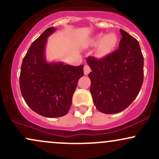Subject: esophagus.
I'll list each match as a JSON object with an SVG mask.
<instances>
[{"mask_svg": "<svg viewBox=\"0 0 159 159\" xmlns=\"http://www.w3.org/2000/svg\"><path fill=\"white\" fill-rule=\"evenodd\" d=\"M90 71H91V69L90 68V66H89L87 64L84 65V75H87L90 73Z\"/></svg>", "mask_w": 159, "mask_h": 159, "instance_id": "1", "label": "esophagus"}]
</instances>
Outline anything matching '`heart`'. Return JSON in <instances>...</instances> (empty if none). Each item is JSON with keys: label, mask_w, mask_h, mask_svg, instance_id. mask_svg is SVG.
Returning a JSON list of instances; mask_svg holds the SVG:
<instances>
[{"label": "heart", "mask_w": 159, "mask_h": 159, "mask_svg": "<svg viewBox=\"0 0 159 159\" xmlns=\"http://www.w3.org/2000/svg\"><path fill=\"white\" fill-rule=\"evenodd\" d=\"M117 36L111 33L106 36L104 34L96 36L93 40V44L99 45L98 50V54L100 56H105L114 51L117 44Z\"/></svg>", "instance_id": "b5f03b06"}]
</instances>
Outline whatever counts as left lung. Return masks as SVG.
I'll return each mask as SVG.
<instances>
[{
  "label": "left lung",
  "instance_id": "left-lung-1",
  "mask_svg": "<svg viewBox=\"0 0 159 159\" xmlns=\"http://www.w3.org/2000/svg\"><path fill=\"white\" fill-rule=\"evenodd\" d=\"M119 48L101 59L88 57L90 93L98 111L116 114L127 108L143 81V57L138 40L120 29Z\"/></svg>",
  "mask_w": 159,
  "mask_h": 159
}]
</instances>
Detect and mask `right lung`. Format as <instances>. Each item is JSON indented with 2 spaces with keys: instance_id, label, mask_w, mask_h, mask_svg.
I'll return each instance as SVG.
<instances>
[{
  "instance_id": "obj_1",
  "label": "right lung",
  "mask_w": 159,
  "mask_h": 159,
  "mask_svg": "<svg viewBox=\"0 0 159 159\" xmlns=\"http://www.w3.org/2000/svg\"><path fill=\"white\" fill-rule=\"evenodd\" d=\"M55 31L47 28L38 37L24 57L19 77L20 89L25 102L45 117H60L68 113L84 66L63 63H48L45 58L47 38Z\"/></svg>"
}]
</instances>
